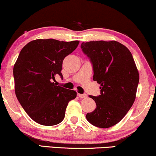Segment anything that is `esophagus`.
Instances as JSON below:
<instances>
[{
  "instance_id": "34e87169",
  "label": "esophagus",
  "mask_w": 156,
  "mask_h": 156,
  "mask_svg": "<svg viewBox=\"0 0 156 156\" xmlns=\"http://www.w3.org/2000/svg\"><path fill=\"white\" fill-rule=\"evenodd\" d=\"M78 97H79V98H81V99H83V98H86V94H78Z\"/></svg>"
}]
</instances>
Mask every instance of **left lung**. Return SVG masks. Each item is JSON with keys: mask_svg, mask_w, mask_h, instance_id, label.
<instances>
[{"mask_svg": "<svg viewBox=\"0 0 156 156\" xmlns=\"http://www.w3.org/2000/svg\"><path fill=\"white\" fill-rule=\"evenodd\" d=\"M80 47L92 64L93 80L101 86L100 95H89L97 107L86 119L99 128H109L132 108L140 79L137 68L130 51L117 41H89Z\"/></svg>", "mask_w": 156, "mask_h": 156, "instance_id": "1", "label": "left lung"}]
</instances>
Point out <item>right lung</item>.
Masks as SVG:
<instances>
[{
    "label": "right lung",
    "instance_id": "right-lung-1",
    "mask_svg": "<svg viewBox=\"0 0 156 156\" xmlns=\"http://www.w3.org/2000/svg\"><path fill=\"white\" fill-rule=\"evenodd\" d=\"M79 41L37 39L22 48L14 66L16 98L33 121L44 126L61 123L67 104L77 93L54 83L56 75L63 78L62 62Z\"/></svg>",
    "mask_w": 156,
    "mask_h": 156
}]
</instances>
